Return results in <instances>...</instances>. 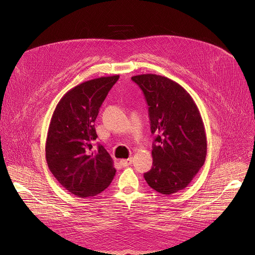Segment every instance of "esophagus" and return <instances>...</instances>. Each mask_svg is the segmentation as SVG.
Wrapping results in <instances>:
<instances>
[{
	"instance_id": "1",
	"label": "esophagus",
	"mask_w": 255,
	"mask_h": 255,
	"mask_svg": "<svg viewBox=\"0 0 255 255\" xmlns=\"http://www.w3.org/2000/svg\"><path fill=\"white\" fill-rule=\"evenodd\" d=\"M132 162H133V159H132V158L123 159V160L120 161V163H121V165H122L123 167H128V166H130V165L132 164Z\"/></svg>"
}]
</instances>
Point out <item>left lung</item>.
Here are the masks:
<instances>
[{"mask_svg": "<svg viewBox=\"0 0 255 255\" xmlns=\"http://www.w3.org/2000/svg\"><path fill=\"white\" fill-rule=\"evenodd\" d=\"M142 90L148 105L152 167L144 173L151 189L172 195L185 189L207 154L204 123L193 97L175 81L155 74L131 78Z\"/></svg>", "mask_w": 255, "mask_h": 255, "instance_id": "obj_1", "label": "left lung"}]
</instances>
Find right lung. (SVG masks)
<instances>
[{
    "instance_id": "right-lung-1",
    "label": "right lung",
    "mask_w": 255,
    "mask_h": 255,
    "mask_svg": "<svg viewBox=\"0 0 255 255\" xmlns=\"http://www.w3.org/2000/svg\"><path fill=\"white\" fill-rule=\"evenodd\" d=\"M119 75L83 82L57 104L48 128L46 161L51 173L70 193L87 198L98 195L116 175L114 161L97 138L94 122L99 108Z\"/></svg>"
}]
</instances>
